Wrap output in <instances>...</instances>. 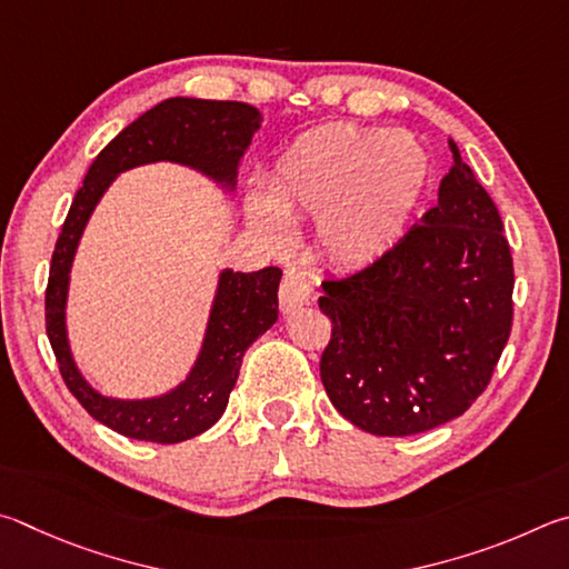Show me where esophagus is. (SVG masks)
I'll list each match as a JSON object with an SVG mask.
<instances>
[{
  "mask_svg": "<svg viewBox=\"0 0 569 569\" xmlns=\"http://www.w3.org/2000/svg\"><path fill=\"white\" fill-rule=\"evenodd\" d=\"M312 295H315L312 279L297 267L287 269L282 287H279V307H282V312L292 315L297 310H302V307L312 302Z\"/></svg>",
  "mask_w": 569,
  "mask_h": 569,
  "instance_id": "1",
  "label": "esophagus"
}]
</instances>
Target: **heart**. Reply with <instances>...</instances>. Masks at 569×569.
<instances>
[{
	"instance_id": "obj_1",
	"label": "heart",
	"mask_w": 569,
	"mask_h": 569,
	"mask_svg": "<svg viewBox=\"0 0 569 569\" xmlns=\"http://www.w3.org/2000/svg\"><path fill=\"white\" fill-rule=\"evenodd\" d=\"M430 177V159L412 134L335 124L297 137L264 179V197L247 199V217L269 239L287 219H315L317 242L332 262L365 267L400 242Z\"/></svg>"
}]
</instances>
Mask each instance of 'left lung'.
<instances>
[{
	"label": "left lung",
	"mask_w": 569,
	"mask_h": 569,
	"mask_svg": "<svg viewBox=\"0 0 569 569\" xmlns=\"http://www.w3.org/2000/svg\"><path fill=\"white\" fill-rule=\"evenodd\" d=\"M390 252L325 279L320 310L332 340L320 360L345 420L407 437L460 417L490 385L512 330L515 269L492 197L462 162Z\"/></svg>",
	"instance_id": "1"
}]
</instances>
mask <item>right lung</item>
Segmentation results:
<instances>
[{
  "mask_svg": "<svg viewBox=\"0 0 569 569\" xmlns=\"http://www.w3.org/2000/svg\"><path fill=\"white\" fill-rule=\"evenodd\" d=\"M262 124L259 109L244 102L172 97L124 127L89 167L77 189L54 244L44 297L47 337L59 362V372L77 402L109 430L159 445L192 440L209 430L227 410L247 347L277 322V290L282 269L259 272H219L212 310H209L202 350L192 370L174 390L147 400L104 397L77 370L67 337L69 272L84 227L99 199L117 174L152 162L192 167L227 192L237 184V169Z\"/></svg>",
  "mask_w": 569,
  "mask_h": 569,
  "instance_id": "obj_1",
  "label": "right lung"
}]
</instances>
